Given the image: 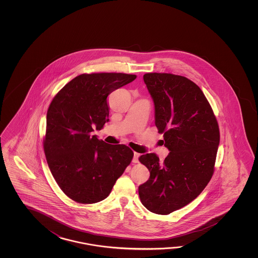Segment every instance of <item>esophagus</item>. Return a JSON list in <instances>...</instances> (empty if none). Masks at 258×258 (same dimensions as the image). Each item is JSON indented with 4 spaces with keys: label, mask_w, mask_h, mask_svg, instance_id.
Segmentation results:
<instances>
[{
    "label": "esophagus",
    "mask_w": 258,
    "mask_h": 258,
    "mask_svg": "<svg viewBox=\"0 0 258 258\" xmlns=\"http://www.w3.org/2000/svg\"><path fill=\"white\" fill-rule=\"evenodd\" d=\"M140 157V154L137 153V152H134V159H133V162L134 163H137L138 162V159Z\"/></svg>",
    "instance_id": "esophagus-1"
}]
</instances>
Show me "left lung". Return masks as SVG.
Masks as SVG:
<instances>
[{
    "instance_id": "obj_1",
    "label": "left lung",
    "mask_w": 258,
    "mask_h": 258,
    "mask_svg": "<svg viewBox=\"0 0 258 258\" xmlns=\"http://www.w3.org/2000/svg\"><path fill=\"white\" fill-rule=\"evenodd\" d=\"M144 81L153 99L155 124L170 152L163 163L155 153L139 158L150 177L138 192L149 211L168 215L198 198L212 178L219 123L203 91L186 77L148 73Z\"/></svg>"
}]
</instances>
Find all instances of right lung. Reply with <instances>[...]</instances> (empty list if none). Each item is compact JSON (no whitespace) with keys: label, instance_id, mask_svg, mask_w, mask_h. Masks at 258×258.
<instances>
[{"label":"right lung","instance_id":"add662e5","mask_svg":"<svg viewBox=\"0 0 258 258\" xmlns=\"http://www.w3.org/2000/svg\"><path fill=\"white\" fill-rule=\"evenodd\" d=\"M136 78L122 73L82 74L49 104L44 152L60 190L77 203L105 199L131 163V148L107 144L91 133L109 121L108 96Z\"/></svg>","mask_w":258,"mask_h":258}]
</instances>
